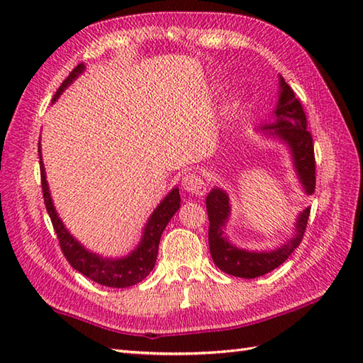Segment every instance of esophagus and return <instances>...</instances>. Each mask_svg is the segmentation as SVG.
<instances>
[{
  "label": "esophagus",
  "instance_id": "obj_1",
  "mask_svg": "<svg viewBox=\"0 0 363 363\" xmlns=\"http://www.w3.org/2000/svg\"><path fill=\"white\" fill-rule=\"evenodd\" d=\"M182 187L184 190H187L189 194H194L201 196L206 194V184L203 181V177L196 174V173H189L182 177Z\"/></svg>",
  "mask_w": 363,
  "mask_h": 363
}]
</instances>
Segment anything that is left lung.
<instances>
[{"label": "left lung", "instance_id": "left-lung-1", "mask_svg": "<svg viewBox=\"0 0 363 363\" xmlns=\"http://www.w3.org/2000/svg\"><path fill=\"white\" fill-rule=\"evenodd\" d=\"M279 103L274 111L276 123L267 125L264 129H269L268 133L279 137L282 142L289 145L291 151V159L295 164L296 173L301 184H303L307 195L315 191V154H313V138L307 130V117L303 109V104L295 96L287 82L281 78V91ZM207 215H209V248L213 264L221 272L233 274L235 277H245V279H254V277L264 276L274 268L282 265V262L289 259L290 254L295 251L301 240H303L307 220H309L311 209L299 213L295 226V234L269 251H246L237 246L230 245L228 238L223 235L229 217V198L225 191L220 189H213L206 198Z\"/></svg>", "mask_w": 363, "mask_h": 363}]
</instances>
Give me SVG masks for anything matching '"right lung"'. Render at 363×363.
Returning <instances> with one entry per match:
<instances>
[{
  "label": "right lung",
  "mask_w": 363,
  "mask_h": 363,
  "mask_svg": "<svg viewBox=\"0 0 363 363\" xmlns=\"http://www.w3.org/2000/svg\"><path fill=\"white\" fill-rule=\"evenodd\" d=\"M82 72H84V64L74 67L73 72L68 74V78L60 84V87L57 89L56 95H54L52 101H56V98L68 87V84H72ZM38 156H40V146H38ZM40 177H42V191H43L46 212H48L52 228L57 234L60 250H62L68 264H70L76 272L87 276L89 279H91L96 284H101V285H106V287H113V289L130 287V285L142 282L145 277L151 273V269L154 268V265H156L160 235L167 228L168 221L172 220V217L181 206L179 190L173 189L165 196L164 201L156 207V211L152 212L148 223H146L142 242L137 246V250H134L128 257H123V259H104L101 256H98V254L90 252L84 248V246L76 240L74 237L70 235V233L65 229L64 223L57 217L56 209H54L51 196H50L48 182H46L42 159H40Z\"/></svg>",
  "instance_id": "add662e5"
}]
</instances>
